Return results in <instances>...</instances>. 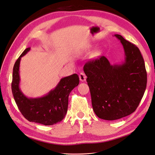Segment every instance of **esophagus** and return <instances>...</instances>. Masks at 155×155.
<instances>
[{
	"label": "esophagus",
	"mask_w": 155,
	"mask_h": 155,
	"mask_svg": "<svg viewBox=\"0 0 155 155\" xmlns=\"http://www.w3.org/2000/svg\"><path fill=\"white\" fill-rule=\"evenodd\" d=\"M79 79H80V81H82V82L85 81L86 80L87 76H86V75L85 74V73L81 72V73H80V74H79Z\"/></svg>",
	"instance_id": "obj_1"
}]
</instances>
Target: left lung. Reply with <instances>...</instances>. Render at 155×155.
<instances>
[{"label":"left lung","instance_id":"1","mask_svg":"<svg viewBox=\"0 0 155 155\" xmlns=\"http://www.w3.org/2000/svg\"><path fill=\"white\" fill-rule=\"evenodd\" d=\"M125 58L110 64L105 56L84 65L96 115L105 120H115L132 114L138 107L147 86L144 60L137 46L118 34Z\"/></svg>","mask_w":155,"mask_h":155}]
</instances>
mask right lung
Masks as SVG:
<instances>
[{
  "instance_id": "right-lung-1",
  "label": "right lung",
  "mask_w": 155,
  "mask_h": 155,
  "mask_svg": "<svg viewBox=\"0 0 155 155\" xmlns=\"http://www.w3.org/2000/svg\"><path fill=\"white\" fill-rule=\"evenodd\" d=\"M30 50H25L14 64L12 90L16 104L25 118L31 122L45 125H52L62 121L68 110V96L79 83L78 74L61 79L54 89L39 97H28L20 88L19 67L21 58Z\"/></svg>"
}]
</instances>
